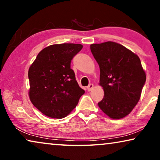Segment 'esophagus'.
I'll return each mask as SVG.
<instances>
[{
    "label": "esophagus",
    "mask_w": 160,
    "mask_h": 160,
    "mask_svg": "<svg viewBox=\"0 0 160 160\" xmlns=\"http://www.w3.org/2000/svg\"><path fill=\"white\" fill-rule=\"evenodd\" d=\"M93 88V84H89L88 86L87 87V89H88V91H91Z\"/></svg>",
    "instance_id": "34e87169"
}]
</instances>
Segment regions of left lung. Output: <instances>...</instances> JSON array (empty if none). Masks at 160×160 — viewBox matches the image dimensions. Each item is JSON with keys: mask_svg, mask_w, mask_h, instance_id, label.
Returning <instances> with one entry per match:
<instances>
[{"mask_svg": "<svg viewBox=\"0 0 160 160\" xmlns=\"http://www.w3.org/2000/svg\"><path fill=\"white\" fill-rule=\"evenodd\" d=\"M91 51L99 65V85L104 91L98 107L110 118H125L138 102L146 82L140 58L112 41L91 44Z\"/></svg>", "mask_w": 160, "mask_h": 160, "instance_id": "1", "label": "left lung"}]
</instances>
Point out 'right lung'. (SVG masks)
Segmentation results:
<instances>
[{
  "instance_id": "1",
  "label": "right lung",
  "mask_w": 160,
  "mask_h": 160,
  "mask_svg": "<svg viewBox=\"0 0 160 160\" xmlns=\"http://www.w3.org/2000/svg\"><path fill=\"white\" fill-rule=\"evenodd\" d=\"M82 48L81 44L51 45L38 53L29 68V97L48 118H65L85 93L70 68L72 59Z\"/></svg>"
}]
</instances>
